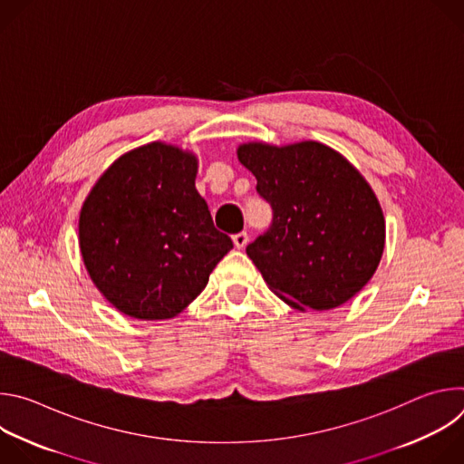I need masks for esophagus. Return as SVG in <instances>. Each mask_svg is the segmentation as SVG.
<instances>
[{"mask_svg":"<svg viewBox=\"0 0 464 464\" xmlns=\"http://www.w3.org/2000/svg\"><path fill=\"white\" fill-rule=\"evenodd\" d=\"M247 240H249V237H247L246 231H240V233H235V235H233L235 247H238V249H242V247L247 244Z\"/></svg>","mask_w":464,"mask_h":464,"instance_id":"obj_1","label":"esophagus"}]
</instances>
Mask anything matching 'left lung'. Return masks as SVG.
Masks as SVG:
<instances>
[{
    "instance_id": "8db88e82",
    "label": "left lung",
    "mask_w": 464,
    "mask_h": 464,
    "mask_svg": "<svg viewBox=\"0 0 464 464\" xmlns=\"http://www.w3.org/2000/svg\"><path fill=\"white\" fill-rule=\"evenodd\" d=\"M237 154L274 215L246 247L266 285L297 310H330L354 297L385 242L382 208L363 176L315 141L249 143Z\"/></svg>"
}]
</instances>
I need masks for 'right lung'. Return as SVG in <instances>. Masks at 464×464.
I'll return each mask as SVG.
<instances>
[{"label":"right lung","mask_w":464,"mask_h":464,"mask_svg":"<svg viewBox=\"0 0 464 464\" xmlns=\"http://www.w3.org/2000/svg\"><path fill=\"white\" fill-rule=\"evenodd\" d=\"M196 158L150 143L121 156L81 211L86 270L101 294L136 319H169L198 297L233 247L194 187Z\"/></svg>","instance_id":"obj_1"}]
</instances>
